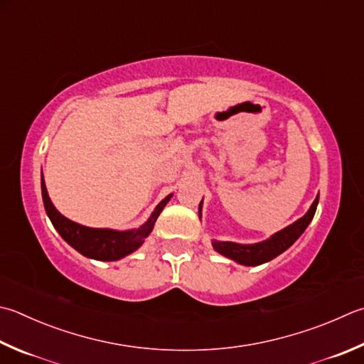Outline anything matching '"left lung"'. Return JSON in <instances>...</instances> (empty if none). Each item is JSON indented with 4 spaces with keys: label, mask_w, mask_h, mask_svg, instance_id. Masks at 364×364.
<instances>
[{
    "label": "left lung",
    "mask_w": 364,
    "mask_h": 364,
    "mask_svg": "<svg viewBox=\"0 0 364 364\" xmlns=\"http://www.w3.org/2000/svg\"><path fill=\"white\" fill-rule=\"evenodd\" d=\"M203 203V201H201ZM201 203H200V214H201ZM318 204V196L315 198L311 209L307 210L304 217L299 220L291 223L287 228L280 230L276 235H272L269 239L263 242L257 244H236V242H222V241H212V247L220 253V255L235 259L236 263L244 266H258L266 262H271L280 253L285 252L289 247L296 241V239L303 235L304 230L309 226L312 218L315 215Z\"/></svg>",
    "instance_id": "1"
}]
</instances>
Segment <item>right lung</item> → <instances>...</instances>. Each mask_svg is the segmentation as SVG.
<instances>
[{"label": "right lung", "instance_id": "obj_1", "mask_svg": "<svg viewBox=\"0 0 364 364\" xmlns=\"http://www.w3.org/2000/svg\"><path fill=\"white\" fill-rule=\"evenodd\" d=\"M41 191H43V201L47 215H49L55 230L60 232V236L84 257L100 259V262H115V259H120L129 255V253H133L136 249H139L144 239L152 232L155 220L159 218L160 212L168 204L171 198H173V195L164 198L141 228L117 231L109 228H88V226L79 225L61 215L55 209L49 195H47L43 177H41Z\"/></svg>", "mask_w": 364, "mask_h": 364}]
</instances>
